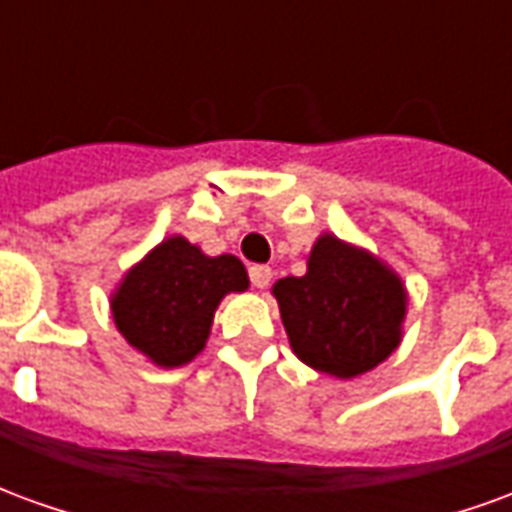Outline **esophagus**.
I'll return each instance as SVG.
<instances>
[{"mask_svg": "<svg viewBox=\"0 0 512 512\" xmlns=\"http://www.w3.org/2000/svg\"><path fill=\"white\" fill-rule=\"evenodd\" d=\"M271 277H274V271L268 266H252L249 268V279H252V285L255 288H268V282H271Z\"/></svg>", "mask_w": 512, "mask_h": 512, "instance_id": "34e87169", "label": "esophagus"}]
</instances>
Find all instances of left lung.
Segmentation results:
<instances>
[{"mask_svg": "<svg viewBox=\"0 0 512 512\" xmlns=\"http://www.w3.org/2000/svg\"><path fill=\"white\" fill-rule=\"evenodd\" d=\"M274 296L296 356L329 376H362L400 343L403 282L334 235L318 238L307 274L279 279Z\"/></svg>", "mask_w": 512, "mask_h": 512, "instance_id": "obj_1", "label": "left lung"}]
</instances>
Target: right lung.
I'll list each match as a JSON object with an SVG mask.
<instances>
[{
	"label": "right lung",
	"mask_w": 512,
	"mask_h": 512,
	"mask_svg": "<svg viewBox=\"0 0 512 512\" xmlns=\"http://www.w3.org/2000/svg\"><path fill=\"white\" fill-rule=\"evenodd\" d=\"M246 288L249 277L238 257L202 255L175 235L128 271L112 315L136 351L161 367H180L205 348L222 296Z\"/></svg>",
	"instance_id": "obj_1"
}]
</instances>
